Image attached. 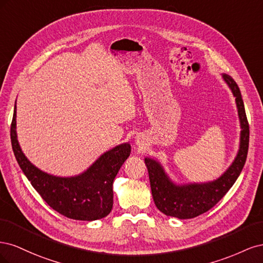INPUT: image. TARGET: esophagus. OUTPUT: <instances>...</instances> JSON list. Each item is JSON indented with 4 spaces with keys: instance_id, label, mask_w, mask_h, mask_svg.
Here are the masks:
<instances>
[{
    "instance_id": "34e87169",
    "label": "esophagus",
    "mask_w": 263,
    "mask_h": 263,
    "mask_svg": "<svg viewBox=\"0 0 263 263\" xmlns=\"http://www.w3.org/2000/svg\"><path fill=\"white\" fill-rule=\"evenodd\" d=\"M135 144H136V146H138V147H144V145L146 144L145 137L140 134L136 135V137H135Z\"/></svg>"
}]
</instances>
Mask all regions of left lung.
<instances>
[{
    "mask_svg": "<svg viewBox=\"0 0 263 263\" xmlns=\"http://www.w3.org/2000/svg\"><path fill=\"white\" fill-rule=\"evenodd\" d=\"M221 78L235 98L241 129L239 149L226 171L217 179L208 182H174L160 161L146 157L145 163L149 173L154 202L157 209L166 216L189 219L208 212L228 192L242 171L249 147V125L239 87L230 76L221 73Z\"/></svg>",
    "mask_w": 263,
    "mask_h": 263,
    "instance_id": "left-lung-1",
    "label": "left lung"
}]
</instances>
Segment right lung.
I'll use <instances>...</instances> for the list:
<instances>
[{"mask_svg":"<svg viewBox=\"0 0 263 263\" xmlns=\"http://www.w3.org/2000/svg\"><path fill=\"white\" fill-rule=\"evenodd\" d=\"M11 141L15 158L30 184L55 212L68 218L92 221L101 219L113 208V182L129 157L128 142L102 154L89 168L72 177L47 173L31 163L20 146L16 132V102L11 126Z\"/></svg>","mask_w":263,"mask_h":263,"instance_id":"obj_1","label":"right lung"}]
</instances>
